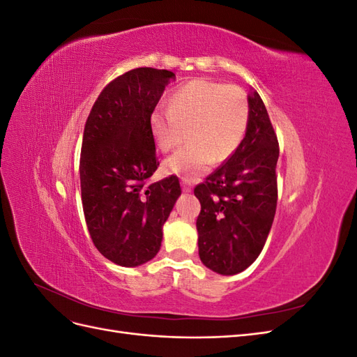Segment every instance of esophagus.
Here are the masks:
<instances>
[{
    "mask_svg": "<svg viewBox=\"0 0 357 357\" xmlns=\"http://www.w3.org/2000/svg\"><path fill=\"white\" fill-rule=\"evenodd\" d=\"M181 189L183 192H190L192 190V181L188 178H181Z\"/></svg>",
    "mask_w": 357,
    "mask_h": 357,
    "instance_id": "obj_1",
    "label": "esophagus"
}]
</instances>
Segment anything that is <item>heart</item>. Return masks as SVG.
<instances>
[{"mask_svg": "<svg viewBox=\"0 0 357 357\" xmlns=\"http://www.w3.org/2000/svg\"><path fill=\"white\" fill-rule=\"evenodd\" d=\"M250 122L248 96L236 84L197 79L172 93L169 107H158L150 116L156 144L168 152L181 144L188 131L186 147L164 162L165 172L195 180L207 171L211 160L222 164L240 147Z\"/></svg>", "mask_w": 357, "mask_h": 357, "instance_id": "heart-1", "label": "heart"}]
</instances>
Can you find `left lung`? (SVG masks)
I'll use <instances>...</instances> for the list:
<instances>
[{
	"label": "left lung",
	"mask_w": 357,
	"mask_h": 357,
	"mask_svg": "<svg viewBox=\"0 0 357 357\" xmlns=\"http://www.w3.org/2000/svg\"><path fill=\"white\" fill-rule=\"evenodd\" d=\"M248 102L250 122L240 147L193 190L201 202V262L222 275L238 274L256 261L277 208V135L256 91Z\"/></svg>",
	"instance_id": "obj_1"
}]
</instances>
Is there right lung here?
I'll return each mask as SVG.
<instances>
[{
    "mask_svg": "<svg viewBox=\"0 0 357 357\" xmlns=\"http://www.w3.org/2000/svg\"><path fill=\"white\" fill-rule=\"evenodd\" d=\"M176 74L135 68L105 86L84 125L80 188L86 225L98 252L121 266L153 259L162 226L181 195L176 176L147 183L159 167L150 128Z\"/></svg>",
    "mask_w": 357,
    "mask_h": 357,
    "instance_id": "add662e5",
    "label": "right lung"
}]
</instances>
